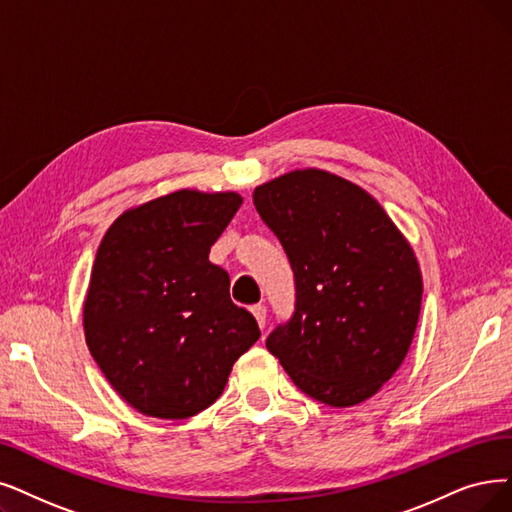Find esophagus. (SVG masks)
Masks as SVG:
<instances>
[{
    "instance_id": "1",
    "label": "esophagus",
    "mask_w": 512,
    "mask_h": 512,
    "mask_svg": "<svg viewBox=\"0 0 512 512\" xmlns=\"http://www.w3.org/2000/svg\"><path fill=\"white\" fill-rule=\"evenodd\" d=\"M252 313H254L256 321L260 325V330H264V327H267V306H264V304H254L252 306Z\"/></svg>"
}]
</instances>
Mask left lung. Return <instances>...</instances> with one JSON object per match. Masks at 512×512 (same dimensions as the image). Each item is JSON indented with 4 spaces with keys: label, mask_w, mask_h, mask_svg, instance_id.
Here are the masks:
<instances>
[{
    "label": "left lung",
    "mask_w": 512,
    "mask_h": 512,
    "mask_svg": "<svg viewBox=\"0 0 512 512\" xmlns=\"http://www.w3.org/2000/svg\"><path fill=\"white\" fill-rule=\"evenodd\" d=\"M294 273V311L267 349L304 395L349 407L391 378L416 332L422 277L380 203L353 182L296 170L254 191Z\"/></svg>",
    "instance_id": "8db88e82"
}]
</instances>
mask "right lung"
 I'll use <instances>...</instances> for the list:
<instances>
[{
	"mask_svg": "<svg viewBox=\"0 0 512 512\" xmlns=\"http://www.w3.org/2000/svg\"><path fill=\"white\" fill-rule=\"evenodd\" d=\"M241 206L237 193L176 191L121 214L96 252L84 306L88 349L138 412L185 420L224 391L260 338L233 304L210 248Z\"/></svg>",
	"mask_w": 512,
	"mask_h": 512,
	"instance_id": "obj_1",
	"label": "right lung"
}]
</instances>
